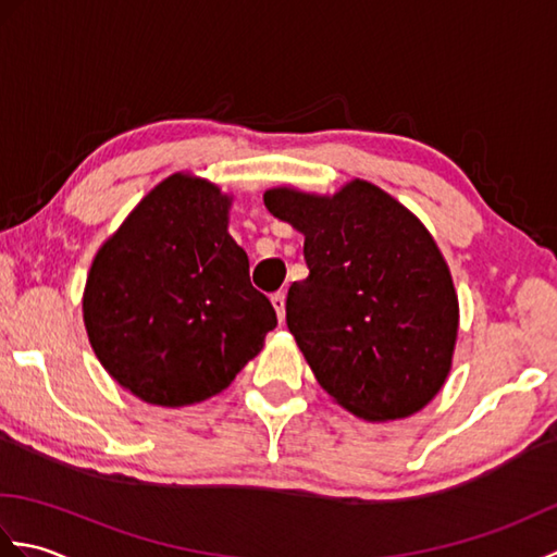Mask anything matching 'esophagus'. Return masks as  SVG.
Masks as SVG:
<instances>
[{"mask_svg":"<svg viewBox=\"0 0 557 557\" xmlns=\"http://www.w3.org/2000/svg\"><path fill=\"white\" fill-rule=\"evenodd\" d=\"M270 301H272V306H275V313L280 321H285V292H275L270 297Z\"/></svg>","mask_w":557,"mask_h":557,"instance_id":"esophagus-1","label":"esophagus"}]
</instances>
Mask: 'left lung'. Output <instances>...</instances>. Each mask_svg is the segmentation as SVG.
<instances>
[{"label":"left lung","instance_id":"8db88e82","mask_svg":"<svg viewBox=\"0 0 557 557\" xmlns=\"http://www.w3.org/2000/svg\"><path fill=\"white\" fill-rule=\"evenodd\" d=\"M265 208L304 234L309 277L287 294V327L318 383L369 421L405 419L443 387L457 294L411 212L369 182L333 198L272 188Z\"/></svg>","mask_w":557,"mask_h":557}]
</instances>
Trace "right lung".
<instances>
[{
    "label": "right lung",
    "instance_id": "right-lung-1",
    "mask_svg": "<svg viewBox=\"0 0 557 557\" xmlns=\"http://www.w3.org/2000/svg\"><path fill=\"white\" fill-rule=\"evenodd\" d=\"M230 198L172 174L104 244L83 294L92 351L116 383L160 407L222 393L277 325L227 232Z\"/></svg>",
    "mask_w": 557,
    "mask_h": 557
}]
</instances>
